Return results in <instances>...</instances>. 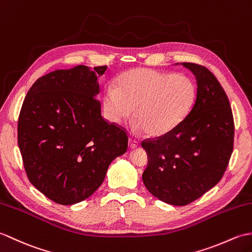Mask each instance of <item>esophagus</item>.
<instances>
[{"instance_id":"obj_1","label":"esophagus","mask_w":252,"mask_h":252,"mask_svg":"<svg viewBox=\"0 0 252 252\" xmlns=\"http://www.w3.org/2000/svg\"><path fill=\"white\" fill-rule=\"evenodd\" d=\"M138 144H139V143H138V141L136 140V139H132V138L129 139V148H130V149L137 148Z\"/></svg>"}]
</instances>
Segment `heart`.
Wrapping results in <instances>:
<instances>
[{
  "mask_svg": "<svg viewBox=\"0 0 252 252\" xmlns=\"http://www.w3.org/2000/svg\"><path fill=\"white\" fill-rule=\"evenodd\" d=\"M195 86L186 75L138 68L126 71L104 93L105 116L120 124L131 115L136 131L160 137L186 120L195 102Z\"/></svg>",
  "mask_w": 252,
  "mask_h": 252,
  "instance_id": "1",
  "label": "heart"
}]
</instances>
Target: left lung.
Segmentation results:
<instances>
[{"instance_id": "obj_1", "label": "left lung", "mask_w": 252, "mask_h": 252, "mask_svg": "<svg viewBox=\"0 0 252 252\" xmlns=\"http://www.w3.org/2000/svg\"><path fill=\"white\" fill-rule=\"evenodd\" d=\"M181 64L196 80L192 110L170 132L141 143L148 154L145 188L173 206L194 202L221 180L234 143L232 109L219 81L203 65Z\"/></svg>"}]
</instances>
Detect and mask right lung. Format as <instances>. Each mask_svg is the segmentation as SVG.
Instances as JSON below:
<instances>
[{
	"instance_id": "right-lung-1",
	"label": "right lung",
	"mask_w": 252,
	"mask_h": 252,
	"mask_svg": "<svg viewBox=\"0 0 252 252\" xmlns=\"http://www.w3.org/2000/svg\"><path fill=\"white\" fill-rule=\"evenodd\" d=\"M108 66L76 65L40 77L18 120V145L30 182L53 202L73 205L101 186L128 137L101 116L98 77Z\"/></svg>"
}]
</instances>
